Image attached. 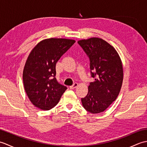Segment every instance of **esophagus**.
I'll list each match as a JSON object with an SVG mask.
<instances>
[{"label":"esophagus","instance_id":"34e87169","mask_svg":"<svg viewBox=\"0 0 147 147\" xmlns=\"http://www.w3.org/2000/svg\"><path fill=\"white\" fill-rule=\"evenodd\" d=\"M78 86V84L77 83H74L73 85L69 86V88L70 89H74V88H76Z\"/></svg>","mask_w":147,"mask_h":147}]
</instances>
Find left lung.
Instances as JSON below:
<instances>
[{"mask_svg": "<svg viewBox=\"0 0 147 147\" xmlns=\"http://www.w3.org/2000/svg\"><path fill=\"white\" fill-rule=\"evenodd\" d=\"M78 44L90 59L94 81L90 83L88 94L82 98L83 107L92 114L106 110L117 98L123 81V69L117 52L102 38L79 40Z\"/></svg>", "mask_w": 147, "mask_h": 147, "instance_id": "obj_1", "label": "left lung"}]
</instances>
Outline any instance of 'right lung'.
I'll use <instances>...</instances> for the list:
<instances>
[{"label":"right lung","mask_w":147,"mask_h":147,"mask_svg":"<svg viewBox=\"0 0 147 147\" xmlns=\"http://www.w3.org/2000/svg\"><path fill=\"white\" fill-rule=\"evenodd\" d=\"M65 38H47L40 42L28 57L23 80L31 102L40 109L48 111L58 104L67 87L55 78V65L61 56L75 43Z\"/></svg>","instance_id":"obj_1"}]
</instances>
